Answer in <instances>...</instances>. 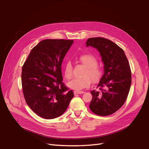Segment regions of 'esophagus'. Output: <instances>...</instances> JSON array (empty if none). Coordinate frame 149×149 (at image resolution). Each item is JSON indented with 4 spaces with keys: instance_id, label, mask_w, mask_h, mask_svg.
Wrapping results in <instances>:
<instances>
[{
    "instance_id": "obj_1",
    "label": "esophagus",
    "mask_w": 149,
    "mask_h": 149,
    "mask_svg": "<svg viewBox=\"0 0 149 149\" xmlns=\"http://www.w3.org/2000/svg\"><path fill=\"white\" fill-rule=\"evenodd\" d=\"M84 93V91H74V94H83Z\"/></svg>"
}]
</instances>
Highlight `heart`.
Here are the masks:
<instances>
[{
    "mask_svg": "<svg viewBox=\"0 0 149 149\" xmlns=\"http://www.w3.org/2000/svg\"><path fill=\"white\" fill-rule=\"evenodd\" d=\"M78 60L86 67L83 74V77L75 78L68 83L70 88L77 91L88 87L91 83V80L93 83L97 82L102 74V70L97 65V59L92 55L83 54L78 57ZM63 73L66 79H71L73 77V66L71 61L65 62L63 66Z\"/></svg>",
    "mask_w": 149,
    "mask_h": 149,
    "instance_id": "1",
    "label": "heart"
}]
</instances>
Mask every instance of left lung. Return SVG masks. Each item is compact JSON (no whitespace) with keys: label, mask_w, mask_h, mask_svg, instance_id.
I'll return each mask as SVG.
<instances>
[{"label":"left lung","mask_w":149,"mask_h":149,"mask_svg":"<svg viewBox=\"0 0 149 149\" xmlns=\"http://www.w3.org/2000/svg\"><path fill=\"white\" fill-rule=\"evenodd\" d=\"M86 44L97 49L104 64L97 90L91 91L89 108L98 116L111 115L123 106L129 94L132 79L129 61L123 49L110 40L89 38Z\"/></svg>","instance_id":"8db88e82"}]
</instances>
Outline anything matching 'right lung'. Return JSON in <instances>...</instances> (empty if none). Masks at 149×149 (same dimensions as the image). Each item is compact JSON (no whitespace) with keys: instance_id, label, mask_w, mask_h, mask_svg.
<instances>
[{"instance_id":"1","label":"right lung","mask_w":149,"mask_h":149,"mask_svg":"<svg viewBox=\"0 0 149 149\" xmlns=\"http://www.w3.org/2000/svg\"><path fill=\"white\" fill-rule=\"evenodd\" d=\"M73 40L48 39L31 49L22 66L25 100L36 114L46 119L64 113L74 96L63 82L62 61Z\"/></svg>"}]
</instances>
